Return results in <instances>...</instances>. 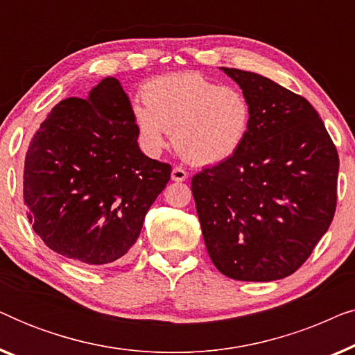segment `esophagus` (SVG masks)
Instances as JSON below:
<instances>
[{
  "mask_svg": "<svg viewBox=\"0 0 355 355\" xmlns=\"http://www.w3.org/2000/svg\"><path fill=\"white\" fill-rule=\"evenodd\" d=\"M171 179L174 182H184L187 179V171L181 166H174L171 171Z\"/></svg>",
  "mask_w": 355,
  "mask_h": 355,
  "instance_id": "1",
  "label": "esophagus"
}]
</instances>
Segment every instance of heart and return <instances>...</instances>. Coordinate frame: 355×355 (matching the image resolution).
Here are the masks:
<instances>
[{
  "mask_svg": "<svg viewBox=\"0 0 355 355\" xmlns=\"http://www.w3.org/2000/svg\"><path fill=\"white\" fill-rule=\"evenodd\" d=\"M145 105H134L132 116L144 147L158 153L166 134L182 159L211 166L234 157L245 142L252 105L237 87H223L200 72H176L148 80Z\"/></svg>",
  "mask_w": 355,
  "mask_h": 355,
  "instance_id": "b5f03b06",
  "label": "heart"
}]
</instances>
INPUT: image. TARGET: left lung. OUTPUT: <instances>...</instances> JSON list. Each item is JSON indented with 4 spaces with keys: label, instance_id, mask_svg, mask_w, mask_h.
Segmentation results:
<instances>
[{
    "label": "left lung",
    "instance_id": "8db88e82",
    "mask_svg": "<svg viewBox=\"0 0 355 355\" xmlns=\"http://www.w3.org/2000/svg\"><path fill=\"white\" fill-rule=\"evenodd\" d=\"M223 71L250 100L252 121L234 157L192 178L203 241L227 278H286L331 225L338 150L304 96L255 72Z\"/></svg>",
    "mask_w": 355,
    "mask_h": 355
}]
</instances>
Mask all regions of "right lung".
Returning <instances> with one entry per match:
<instances>
[{"mask_svg":"<svg viewBox=\"0 0 355 355\" xmlns=\"http://www.w3.org/2000/svg\"><path fill=\"white\" fill-rule=\"evenodd\" d=\"M129 96L106 77L89 98L61 100L40 124L24 163L33 231L66 259L106 265L128 255L171 164L140 152Z\"/></svg>","mask_w":355,"mask_h":355,"instance_id":"1","label":"right lung"}]
</instances>
